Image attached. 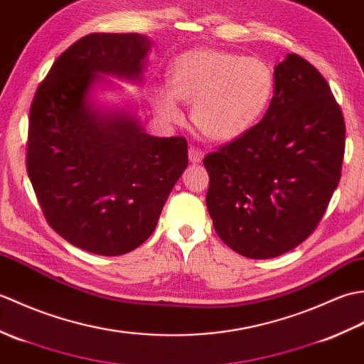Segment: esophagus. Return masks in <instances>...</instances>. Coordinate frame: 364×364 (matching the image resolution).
I'll return each instance as SVG.
<instances>
[{
  "label": "esophagus",
  "mask_w": 364,
  "mask_h": 364,
  "mask_svg": "<svg viewBox=\"0 0 364 364\" xmlns=\"http://www.w3.org/2000/svg\"><path fill=\"white\" fill-rule=\"evenodd\" d=\"M188 154H189V161L194 162V164H198V162H202V161H203V156H205L203 151L196 149V146H191Z\"/></svg>",
  "instance_id": "34e87169"
}]
</instances>
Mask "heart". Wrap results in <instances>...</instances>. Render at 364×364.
Masks as SVG:
<instances>
[{
  "mask_svg": "<svg viewBox=\"0 0 364 364\" xmlns=\"http://www.w3.org/2000/svg\"><path fill=\"white\" fill-rule=\"evenodd\" d=\"M168 89H156L153 105L162 117L181 120L178 102L192 105V122L206 139L230 142L244 136L266 114L275 75L253 56L196 48L178 56L167 73Z\"/></svg>",
  "mask_w": 364,
  "mask_h": 364,
  "instance_id": "heart-1",
  "label": "heart"
}]
</instances>
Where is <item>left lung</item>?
Returning a JSON list of instances; mask_svg holds the SVG:
<instances>
[{
    "mask_svg": "<svg viewBox=\"0 0 364 364\" xmlns=\"http://www.w3.org/2000/svg\"><path fill=\"white\" fill-rule=\"evenodd\" d=\"M264 117L206 154V206L219 237L252 259L310 236L341 178L344 119L327 81L297 54L277 64Z\"/></svg>",
    "mask_w": 364,
    "mask_h": 364,
    "instance_id": "8db88e82",
    "label": "left lung"
}]
</instances>
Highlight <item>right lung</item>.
<instances>
[{
	"mask_svg": "<svg viewBox=\"0 0 364 364\" xmlns=\"http://www.w3.org/2000/svg\"><path fill=\"white\" fill-rule=\"evenodd\" d=\"M144 34L84 36L54 60L29 111L28 175L45 219L72 245L103 257L151 236L188 167L184 137L146 134L134 107L97 103L112 80L142 82Z\"/></svg>",
	"mask_w": 364,
	"mask_h": 364,
	"instance_id": "right-lung-1",
	"label": "right lung"
}]
</instances>
